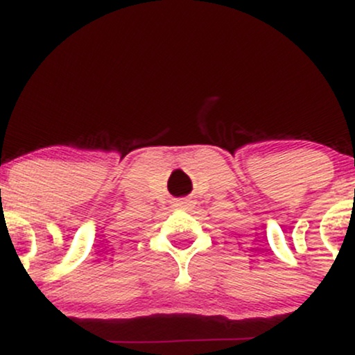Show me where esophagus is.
Masks as SVG:
<instances>
[{"label":"esophagus","mask_w":355,"mask_h":355,"mask_svg":"<svg viewBox=\"0 0 355 355\" xmlns=\"http://www.w3.org/2000/svg\"><path fill=\"white\" fill-rule=\"evenodd\" d=\"M177 207H180V209H189V207H191V202L190 200H180V202H177Z\"/></svg>","instance_id":"34e87169"}]
</instances>
